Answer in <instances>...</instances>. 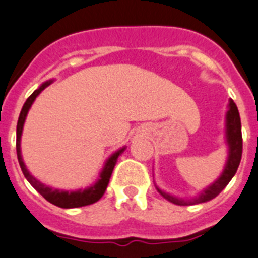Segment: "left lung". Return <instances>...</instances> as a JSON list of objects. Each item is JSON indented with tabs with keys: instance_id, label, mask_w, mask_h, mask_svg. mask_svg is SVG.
I'll return each mask as SVG.
<instances>
[{
	"instance_id": "left-lung-1",
	"label": "left lung",
	"mask_w": 258,
	"mask_h": 258,
	"mask_svg": "<svg viewBox=\"0 0 258 258\" xmlns=\"http://www.w3.org/2000/svg\"><path fill=\"white\" fill-rule=\"evenodd\" d=\"M226 139L228 144V159H227L224 170L220 174V177L216 179L213 185H210L207 189L203 190L198 197L191 199H182L178 197L170 196L168 192L162 191L157 187L159 192L166 201L178 205V206H189V205H197V203H203L207 201H211L215 198L220 191L229 183V181L235 176L236 170L239 168L240 160H241V153H243V136H241V122H240V115L237 106L232 99H229L228 111L226 115Z\"/></svg>"
}]
</instances>
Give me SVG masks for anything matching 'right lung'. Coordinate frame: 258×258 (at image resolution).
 Segmentation results:
<instances>
[{"label": "right lung", "mask_w": 258, "mask_h": 258, "mask_svg": "<svg viewBox=\"0 0 258 258\" xmlns=\"http://www.w3.org/2000/svg\"><path fill=\"white\" fill-rule=\"evenodd\" d=\"M52 82V80L49 81H45L44 84L39 86L35 92L32 93L29 98L26 99L25 105H23L22 110H21V114H19L18 123H17V156H18L19 165H21V169H22L23 174H25L26 179L31 183V186L36 191L48 201L49 203L55 205L57 207H61V209H75V207H82L88 206V205H92V203H96L97 201L102 198V196L105 194L106 187L109 185L110 177H111L112 169L116 164V160H118L119 155L125 149V147L118 149L115 153H112L109 159L106 160L105 166H103L102 172L99 174V178L94 185L89 186L84 190H76V191H64V190L59 189H52L49 186L42 183L39 179H36L35 177L31 176V173L27 170L25 162L22 159V153H21V136H22L23 131V124H25L26 116H27V112H29L30 107L34 103L36 97L40 94V93L44 90L47 86Z\"/></svg>", "instance_id": "right-lung-1"}]
</instances>
